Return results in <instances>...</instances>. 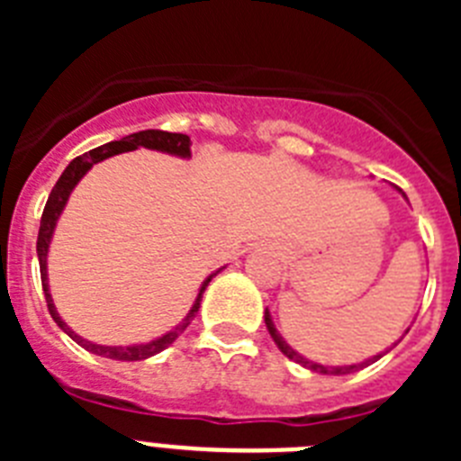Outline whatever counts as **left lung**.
<instances>
[{"label": "left lung", "mask_w": 461, "mask_h": 461, "mask_svg": "<svg viewBox=\"0 0 461 461\" xmlns=\"http://www.w3.org/2000/svg\"><path fill=\"white\" fill-rule=\"evenodd\" d=\"M266 325H267V332H270V337L275 339V344L279 346V351L284 353L288 360L297 362V365H303V367L312 369V372H316V374H328V376H344V374H353V372H357V369L367 367V365H372V362H376L378 357L383 356V353H378V356L369 357V360L357 362V365H344V367H330V365H319V362H312V360H307L304 356H300V353H297L293 346H288L286 341H284V337L279 335V330H276L275 323H272V316H270V312H267V309H266Z\"/></svg>", "instance_id": "obj_1"}]
</instances>
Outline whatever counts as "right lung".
I'll list each match as a JSON object with an SVG mask.
<instances>
[{
	"instance_id": "add662e5",
	"label": "right lung",
	"mask_w": 461,
	"mask_h": 461,
	"mask_svg": "<svg viewBox=\"0 0 461 461\" xmlns=\"http://www.w3.org/2000/svg\"><path fill=\"white\" fill-rule=\"evenodd\" d=\"M138 148H148V149H158V152H166V154H175V157H182V158H189L191 157V140L186 133H170V131H158V129H148V131H138L131 133V136L122 138V140H113V142H105L101 148L96 149H89L85 152L83 157H76L71 164L67 166V170L62 173V177L57 180V185L52 186L50 195H48V203L43 207V217H41V228H39V240H36V254H39V267H41V284H43V293H46V303H48V312H50L52 321H55L59 328L71 337L76 344H80L85 351L89 353H96V356H104L110 357V360H122V362H133V360H145V357H152L157 353H161L164 348H168L177 337L185 332L186 328L191 325V321L195 319V313L201 309V297L205 293L207 284L212 281V276H217V270L214 275L207 276L205 281L201 284L198 288V295H195L194 304H191L189 313H186L185 319H182L180 325H175L170 332H166L164 337H158V339L148 341V344H133V346H101V344H92V341L83 339L68 328L67 323L62 321V316L57 313L55 304H52V297L50 291H48V247H50V240L52 233H55V226H57V219L62 214L64 205H67L68 195H71L73 186L78 185L83 180V175L92 168L94 164H99L104 158L108 157H115V154L122 152H131V149Z\"/></svg>"
}]
</instances>
